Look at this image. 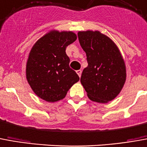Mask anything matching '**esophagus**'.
<instances>
[{"label":"esophagus","mask_w":147,"mask_h":147,"mask_svg":"<svg viewBox=\"0 0 147 147\" xmlns=\"http://www.w3.org/2000/svg\"><path fill=\"white\" fill-rule=\"evenodd\" d=\"M76 73L78 74V76H79L80 77L81 76V74H82V71H81V70H77L76 71Z\"/></svg>","instance_id":"1"}]
</instances>
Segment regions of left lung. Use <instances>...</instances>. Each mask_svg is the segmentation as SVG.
<instances>
[{"label":"left lung","mask_w":147,"mask_h":147,"mask_svg":"<svg viewBox=\"0 0 147 147\" xmlns=\"http://www.w3.org/2000/svg\"><path fill=\"white\" fill-rule=\"evenodd\" d=\"M79 41L86 52L88 66L80 82L89 98L105 103L119 95L126 81L123 57L115 43L99 32H80Z\"/></svg>","instance_id":"left-lung-1"}]
</instances>
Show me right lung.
Masks as SVG:
<instances>
[{"label":"right lung","instance_id":"obj_1","mask_svg":"<svg viewBox=\"0 0 147 147\" xmlns=\"http://www.w3.org/2000/svg\"><path fill=\"white\" fill-rule=\"evenodd\" d=\"M76 40L71 32L54 31L38 40L31 50L26 66L28 82L35 93L48 102L66 96L70 88L80 80L69 67L67 47Z\"/></svg>","mask_w":147,"mask_h":147}]
</instances>
